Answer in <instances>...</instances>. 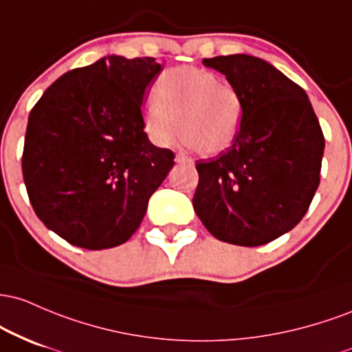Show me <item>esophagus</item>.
Returning <instances> with one entry per match:
<instances>
[{"mask_svg":"<svg viewBox=\"0 0 352 352\" xmlns=\"http://www.w3.org/2000/svg\"><path fill=\"white\" fill-rule=\"evenodd\" d=\"M175 161H176V163H189V161H191V160H189L188 156H184L183 153H177L176 157H175Z\"/></svg>","mask_w":352,"mask_h":352,"instance_id":"1","label":"esophagus"}]
</instances>
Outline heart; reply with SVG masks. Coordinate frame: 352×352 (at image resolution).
I'll return each mask as SVG.
<instances>
[{"label":"heart","mask_w":352,"mask_h":352,"mask_svg":"<svg viewBox=\"0 0 352 352\" xmlns=\"http://www.w3.org/2000/svg\"><path fill=\"white\" fill-rule=\"evenodd\" d=\"M146 129L157 146H168L181 129V140L199 155L228 151L243 124L238 89L216 73L195 66L168 69L146 102Z\"/></svg>","instance_id":"heart-1"}]
</instances>
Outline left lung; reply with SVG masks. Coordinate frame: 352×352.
Wrapping results in <instances>:
<instances>
[{
    "label": "left lung",
    "instance_id": "left-lung-1",
    "mask_svg": "<svg viewBox=\"0 0 352 352\" xmlns=\"http://www.w3.org/2000/svg\"><path fill=\"white\" fill-rule=\"evenodd\" d=\"M243 100L236 143L197 160L192 206L216 239L261 246L291 231L319 186L324 136L301 86L250 54L204 58Z\"/></svg>",
    "mask_w": 352,
    "mask_h": 352
}]
</instances>
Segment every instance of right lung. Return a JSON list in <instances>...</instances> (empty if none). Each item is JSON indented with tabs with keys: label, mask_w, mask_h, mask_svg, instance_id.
Masks as SVG:
<instances>
[{
	"label": "right lung",
	"mask_w": 352,
	"mask_h": 352,
	"mask_svg": "<svg viewBox=\"0 0 352 352\" xmlns=\"http://www.w3.org/2000/svg\"><path fill=\"white\" fill-rule=\"evenodd\" d=\"M155 58L104 56L58 78L28 120L23 177L46 228L85 250L128 241L175 166L144 133V91Z\"/></svg>",
	"instance_id": "right-lung-1"
}]
</instances>
